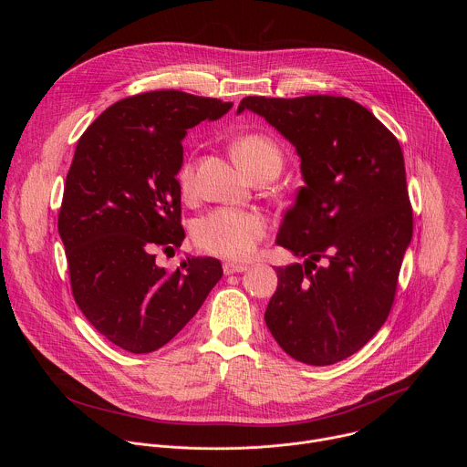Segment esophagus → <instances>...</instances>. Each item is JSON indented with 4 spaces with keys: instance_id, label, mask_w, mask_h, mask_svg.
Listing matches in <instances>:
<instances>
[{
    "instance_id": "1",
    "label": "esophagus",
    "mask_w": 467,
    "mask_h": 467,
    "mask_svg": "<svg viewBox=\"0 0 467 467\" xmlns=\"http://www.w3.org/2000/svg\"><path fill=\"white\" fill-rule=\"evenodd\" d=\"M223 272H225V275L242 274V272H247V265L245 264H238V262H225L223 264Z\"/></svg>"
}]
</instances>
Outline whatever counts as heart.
<instances>
[{
  "label": "heart",
  "mask_w": 467,
  "mask_h": 467,
  "mask_svg": "<svg viewBox=\"0 0 467 467\" xmlns=\"http://www.w3.org/2000/svg\"><path fill=\"white\" fill-rule=\"evenodd\" d=\"M236 162L249 173L265 168L283 166V155L277 144L256 132L242 135L233 142ZM179 186L182 193H192L195 188V164L188 159L179 170ZM265 218L254 211L220 207L199 218L193 225V240L197 247L231 260H247L256 251L258 242L265 236Z\"/></svg>",
  "instance_id": "heart-1"
}]
</instances>
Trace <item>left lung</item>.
<instances>
[{
  "label": "left lung",
  "instance_id": "left-lung-1",
  "mask_svg": "<svg viewBox=\"0 0 467 467\" xmlns=\"http://www.w3.org/2000/svg\"><path fill=\"white\" fill-rule=\"evenodd\" d=\"M245 109L296 148L305 179L277 244L306 260L275 270L264 319L292 358L330 366L364 348L391 310L414 227L403 151L349 98L249 96Z\"/></svg>",
  "mask_w": 467,
  "mask_h": 467
}]
</instances>
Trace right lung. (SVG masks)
I'll list each match as a JSON object with an SVG mask.
<instances>
[{
  "mask_svg": "<svg viewBox=\"0 0 467 467\" xmlns=\"http://www.w3.org/2000/svg\"><path fill=\"white\" fill-rule=\"evenodd\" d=\"M231 107L144 92L110 105L78 142L58 213L72 294L99 335L129 353L166 346L223 275L213 256H186L168 274L155 249L184 240L177 173L186 129Z\"/></svg>",
  "mask_w": 467,
  "mask_h": 467,
  "instance_id": "1",
  "label": "right lung"
}]
</instances>
